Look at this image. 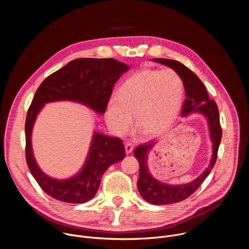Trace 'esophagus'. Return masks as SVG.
<instances>
[{
	"label": "esophagus",
	"instance_id": "obj_1",
	"mask_svg": "<svg viewBox=\"0 0 249 249\" xmlns=\"http://www.w3.org/2000/svg\"><path fill=\"white\" fill-rule=\"evenodd\" d=\"M125 151H126V154H131L133 152V145L130 143L125 144Z\"/></svg>",
	"mask_w": 249,
	"mask_h": 249
}]
</instances>
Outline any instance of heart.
<instances>
[{"mask_svg": "<svg viewBox=\"0 0 249 249\" xmlns=\"http://www.w3.org/2000/svg\"><path fill=\"white\" fill-rule=\"evenodd\" d=\"M183 84L171 69L141 70L126 79L106 105L105 120L117 136L135 123L149 136L167 131L178 116Z\"/></svg>", "mask_w": 249, "mask_h": 249, "instance_id": "b5f03b06", "label": "heart"}]
</instances>
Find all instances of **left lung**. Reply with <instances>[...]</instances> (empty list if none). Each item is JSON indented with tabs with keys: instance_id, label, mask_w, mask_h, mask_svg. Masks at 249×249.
Listing matches in <instances>:
<instances>
[{
	"instance_id": "obj_1",
	"label": "left lung",
	"mask_w": 249,
	"mask_h": 249,
	"mask_svg": "<svg viewBox=\"0 0 249 249\" xmlns=\"http://www.w3.org/2000/svg\"><path fill=\"white\" fill-rule=\"evenodd\" d=\"M153 61L167 66L174 70L180 77L186 98L184 100L181 116L187 117L193 113L201 114L208 123L209 136L212 142V158L208 167L191 182L185 184H168L161 182L152 175L148 166V156L153 150L157 142H149L141 145L134 151V157L138 160L140 165L139 179L137 186L141 196L147 202L154 205H168L185 200L192 195L215 165L219 146L222 139V128L220 125L219 109L216 102L211 100L207 89L201 80L183 64L175 60L156 58Z\"/></svg>"
}]
</instances>
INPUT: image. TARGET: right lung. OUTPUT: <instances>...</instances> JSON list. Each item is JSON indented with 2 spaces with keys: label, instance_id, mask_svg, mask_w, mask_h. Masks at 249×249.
I'll return each instance as SVG.
<instances>
[{
  "label": "right lung",
  "instance_id": "1",
  "mask_svg": "<svg viewBox=\"0 0 249 249\" xmlns=\"http://www.w3.org/2000/svg\"><path fill=\"white\" fill-rule=\"evenodd\" d=\"M115 59L83 58L71 61L47 77L34 94L25 120V157L28 168L42 190L52 198L72 204L86 203L96 194L103 173L125 158L122 140L93 130L83 167L65 179L47 175L38 165L32 150V130L46 103L72 101L103 114L114 84L129 70Z\"/></svg>",
  "mask_w": 249,
  "mask_h": 249
}]
</instances>
